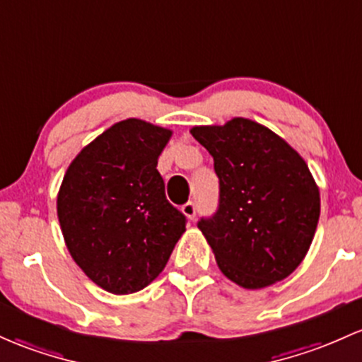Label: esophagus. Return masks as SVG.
I'll use <instances>...</instances> for the list:
<instances>
[{
	"mask_svg": "<svg viewBox=\"0 0 362 362\" xmlns=\"http://www.w3.org/2000/svg\"><path fill=\"white\" fill-rule=\"evenodd\" d=\"M182 213H184L189 220H194V218H196V213H197L196 202H192V201L185 202V204L182 206Z\"/></svg>",
	"mask_w": 362,
	"mask_h": 362,
	"instance_id": "34e87169",
	"label": "esophagus"
}]
</instances>
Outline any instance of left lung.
I'll return each mask as SVG.
<instances>
[{"instance_id": "left-lung-1", "label": "left lung", "mask_w": 362, "mask_h": 362, "mask_svg": "<svg viewBox=\"0 0 362 362\" xmlns=\"http://www.w3.org/2000/svg\"><path fill=\"white\" fill-rule=\"evenodd\" d=\"M220 178V202L197 223L218 268L244 288L287 278L309 251L320 189L305 161L275 132L247 118L194 127Z\"/></svg>"}]
</instances>
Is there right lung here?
<instances>
[{"instance_id": "right-lung-1", "label": "right lung", "mask_w": 362, "mask_h": 362, "mask_svg": "<svg viewBox=\"0 0 362 362\" xmlns=\"http://www.w3.org/2000/svg\"><path fill=\"white\" fill-rule=\"evenodd\" d=\"M172 130L139 118L111 125L70 163L57 199L70 256L94 284L123 296L148 287L185 232L158 158Z\"/></svg>"}]
</instances>
